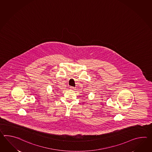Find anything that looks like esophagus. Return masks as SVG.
Segmentation results:
<instances>
[{"mask_svg":"<svg viewBox=\"0 0 152 152\" xmlns=\"http://www.w3.org/2000/svg\"><path fill=\"white\" fill-rule=\"evenodd\" d=\"M75 87H72V86H70V89H71V90H74V89H75Z\"/></svg>","mask_w":152,"mask_h":152,"instance_id":"obj_1","label":"esophagus"}]
</instances>
